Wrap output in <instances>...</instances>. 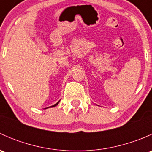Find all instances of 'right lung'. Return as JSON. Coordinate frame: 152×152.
Masks as SVG:
<instances>
[{"instance_id": "1", "label": "right lung", "mask_w": 152, "mask_h": 152, "mask_svg": "<svg viewBox=\"0 0 152 152\" xmlns=\"http://www.w3.org/2000/svg\"><path fill=\"white\" fill-rule=\"evenodd\" d=\"M59 104V102H57V103H56V104H54V105L51 106V107H55V106H56V105H57V104Z\"/></svg>"}]
</instances>
